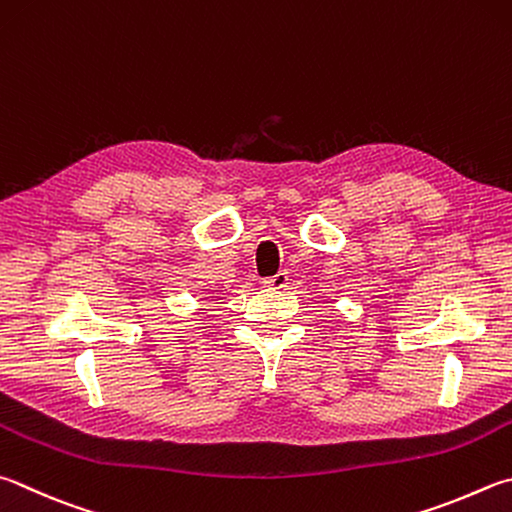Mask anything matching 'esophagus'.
Listing matches in <instances>:
<instances>
[{
    "label": "esophagus",
    "instance_id": "34e87169",
    "mask_svg": "<svg viewBox=\"0 0 512 512\" xmlns=\"http://www.w3.org/2000/svg\"><path fill=\"white\" fill-rule=\"evenodd\" d=\"M288 284V273L286 271H280L273 277H266L264 280V286L266 288H275V291H280V288H284Z\"/></svg>",
    "mask_w": 512,
    "mask_h": 512
}]
</instances>
